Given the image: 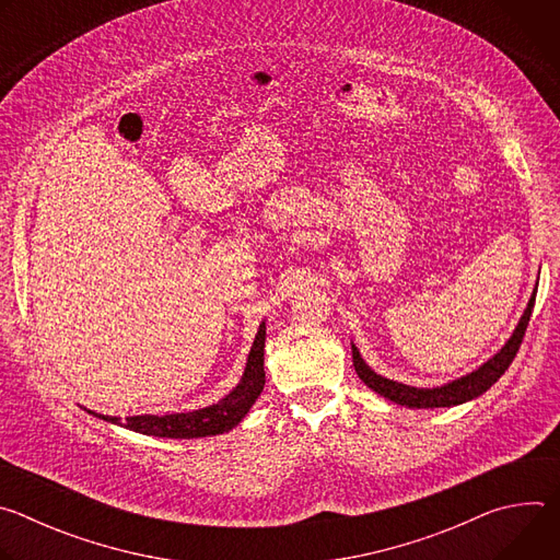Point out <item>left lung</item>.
I'll return each instance as SVG.
<instances>
[{"mask_svg": "<svg viewBox=\"0 0 560 560\" xmlns=\"http://www.w3.org/2000/svg\"><path fill=\"white\" fill-rule=\"evenodd\" d=\"M534 301H536V288H534V294L521 316V322L516 326V330L512 332V337L508 339V343L490 359L486 361L481 368L456 378V381H450L441 387H412V385H406V383H396V381H389L381 374H376L374 370H370V365L361 359L357 346L352 343V363H354V370L359 374V378L370 387L374 389L376 394L389 398V401L398 404V406H408V408H452V406H460L465 401H471V398L481 396L483 392H488L499 378L501 374H505V370L510 368V363L514 361L521 343H523V337H525V330H527V324H529V316H532V310H534Z\"/></svg>", "mask_w": 560, "mask_h": 560, "instance_id": "8db88e82", "label": "left lung"}]
</instances>
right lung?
Here are the masks:
<instances>
[{"instance_id":"1","label":"right lung","mask_w":560,"mask_h":560,"mask_svg":"<svg viewBox=\"0 0 560 560\" xmlns=\"http://www.w3.org/2000/svg\"><path fill=\"white\" fill-rule=\"evenodd\" d=\"M264 348H266V324L259 326V332L255 337V343L248 354V363L244 370L242 381L236 387L225 394L219 404H212L201 410L192 412H179V415H141V417H104L95 415L108 423L128 428L139 434L148 436H166V439H199V436H214L232 430L234 425L242 423V419L250 412L255 401L259 398L264 385H266V370H264Z\"/></svg>"}]
</instances>
